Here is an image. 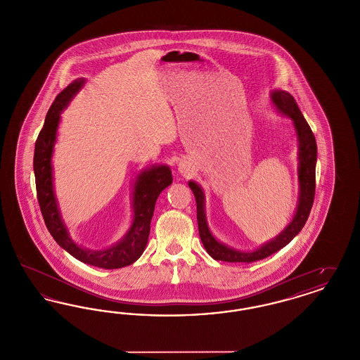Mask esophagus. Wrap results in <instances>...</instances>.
<instances>
[{
    "label": "esophagus",
    "instance_id": "1",
    "mask_svg": "<svg viewBox=\"0 0 360 360\" xmlns=\"http://www.w3.org/2000/svg\"><path fill=\"white\" fill-rule=\"evenodd\" d=\"M179 170L182 172H188V169L185 166H179Z\"/></svg>",
    "mask_w": 360,
    "mask_h": 360
}]
</instances>
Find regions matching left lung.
<instances>
[{
  "mask_svg": "<svg viewBox=\"0 0 360 360\" xmlns=\"http://www.w3.org/2000/svg\"><path fill=\"white\" fill-rule=\"evenodd\" d=\"M271 101L281 113L290 117L298 137L300 195H298V205H297L295 214L290 224L278 236H275L274 239L259 245L254 251H239L225 245L224 243L219 241L212 235L206 223L204 191L195 182L190 181L188 186L194 193L195 202H197V221H198L200 238L205 247L206 252L216 260L232 262V263L235 262L251 263V262H257V260L270 257L281 248H283L286 244H289L291 240L300 233V231L308 220L309 213L314 200V191H316V162H317L316 139L290 93L285 90H274L271 93Z\"/></svg>",
  "mask_w": 360,
  "mask_h": 360,
  "instance_id": "obj_1",
  "label": "left lung"
}]
</instances>
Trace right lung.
Wrapping results in <instances>:
<instances>
[{"mask_svg":"<svg viewBox=\"0 0 360 360\" xmlns=\"http://www.w3.org/2000/svg\"><path fill=\"white\" fill-rule=\"evenodd\" d=\"M85 84L84 78L72 81L63 89L52 103L46 116L44 125L34 144V172L36 181L37 201L52 238L69 252L70 255L86 264L101 269H121L132 264L141 257L150 235V224L154 216L155 202L159 194L170 186L172 182V170L169 166H154L144 170L137 176L134 191V223L127 235L105 250H87L79 247L71 240L69 231L63 223L52 184L51 158L53 144L56 141V131L62 110L69 105L72 97Z\"/></svg>","mask_w":360,"mask_h":360,"instance_id":"add662e5","label":"right lung"}]
</instances>
